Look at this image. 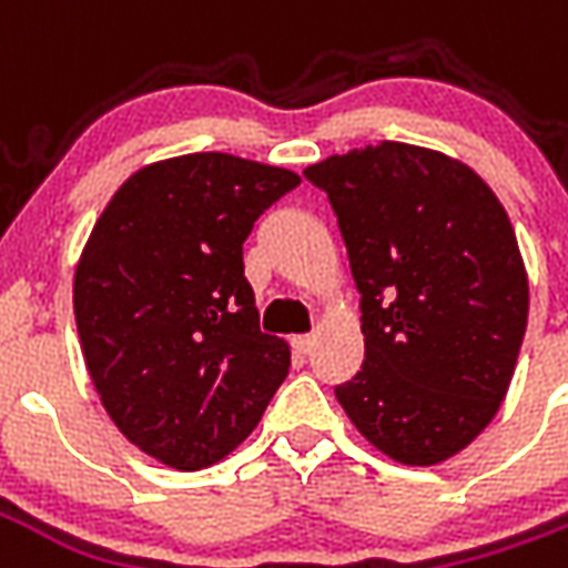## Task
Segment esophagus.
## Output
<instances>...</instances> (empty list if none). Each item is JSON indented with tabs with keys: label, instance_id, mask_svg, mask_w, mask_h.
<instances>
[{
	"label": "esophagus",
	"instance_id": "obj_1",
	"mask_svg": "<svg viewBox=\"0 0 568 568\" xmlns=\"http://www.w3.org/2000/svg\"><path fill=\"white\" fill-rule=\"evenodd\" d=\"M313 344H316V337H313V334H297L295 341H292V346H295L301 356H307L310 349H313Z\"/></svg>",
	"mask_w": 568,
	"mask_h": 568
}]
</instances>
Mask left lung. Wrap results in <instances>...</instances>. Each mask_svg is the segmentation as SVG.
I'll list each match as a JSON object with an SVG mask.
<instances>
[{"mask_svg": "<svg viewBox=\"0 0 568 568\" xmlns=\"http://www.w3.org/2000/svg\"><path fill=\"white\" fill-rule=\"evenodd\" d=\"M328 194L362 295L365 365L334 395L383 456L438 465L511 386L529 280L493 187L435 149L377 142L304 170Z\"/></svg>", "mask_w": 568, "mask_h": 568, "instance_id": "left-lung-1", "label": "left lung"}]
</instances>
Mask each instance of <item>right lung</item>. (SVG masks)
<instances>
[{
    "label": "right lung",
    "instance_id": "add662e5",
    "mask_svg": "<svg viewBox=\"0 0 568 568\" xmlns=\"http://www.w3.org/2000/svg\"><path fill=\"white\" fill-rule=\"evenodd\" d=\"M301 175L224 151L128 175L81 248L72 307L81 353L118 432L175 471L252 435L292 349L258 328L243 243Z\"/></svg>",
    "mask_w": 568,
    "mask_h": 568
}]
</instances>
